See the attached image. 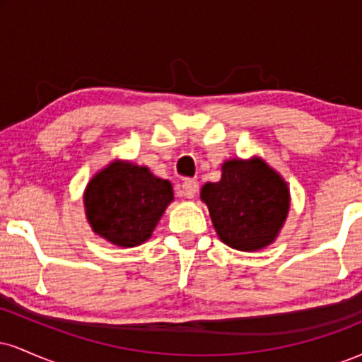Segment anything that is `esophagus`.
I'll list each match as a JSON object with an SVG mask.
<instances>
[{
    "label": "esophagus",
    "instance_id": "1",
    "mask_svg": "<svg viewBox=\"0 0 362 362\" xmlns=\"http://www.w3.org/2000/svg\"><path fill=\"white\" fill-rule=\"evenodd\" d=\"M197 194V182L195 180H185L180 187V195L185 199H194Z\"/></svg>",
    "mask_w": 362,
    "mask_h": 362
}]
</instances>
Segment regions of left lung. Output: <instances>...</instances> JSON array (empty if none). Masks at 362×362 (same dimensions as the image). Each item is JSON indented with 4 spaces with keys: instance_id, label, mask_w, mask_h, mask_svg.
<instances>
[{
    "instance_id": "obj_1",
    "label": "left lung",
    "mask_w": 362,
    "mask_h": 362,
    "mask_svg": "<svg viewBox=\"0 0 362 362\" xmlns=\"http://www.w3.org/2000/svg\"><path fill=\"white\" fill-rule=\"evenodd\" d=\"M201 201L223 243L235 250L257 252L279 236L291 194L281 173L262 158H231L221 165L219 182L202 185Z\"/></svg>"
}]
</instances>
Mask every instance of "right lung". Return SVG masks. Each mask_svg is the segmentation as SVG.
Listing matches in <instances>:
<instances>
[{
    "instance_id": "add662e5",
    "label": "right lung",
    "mask_w": 362,
    "mask_h": 362,
    "mask_svg": "<svg viewBox=\"0 0 362 362\" xmlns=\"http://www.w3.org/2000/svg\"><path fill=\"white\" fill-rule=\"evenodd\" d=\"M173 199L168 180L127 160H114L98 170L83 192L93 233L122 248L148 242Z\"/></svg>"
}]
</instances>
